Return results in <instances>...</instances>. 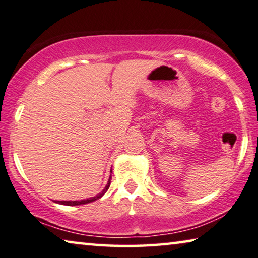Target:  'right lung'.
<instances>
[{
	"label": "right lung",
	"instance_id": "add662e5",
	"mask_svg": "<svg viewBox=\"0 0 258 258\" xmlns=\"http://www.w3.org/2000/svg\"><path fill=\"white\" fill-rule=\"evenodd\" d=\"M111 172H112V170H111ZM110 184H111V176L109 180H107V184L106 186L104 187V190H103L101 194H98L97 196H95V197H91V198H88V199H82V201H64V202H55L57 204H61V205H67V206H76V205H83V204H88V203H91V202H95L97 201V199H99L101 197H103L104 196L105 192L107 191V189L110 187Z\"/></svg>",
	"mask_w": 258,
	"mask_h": 258
}]
</instances>
